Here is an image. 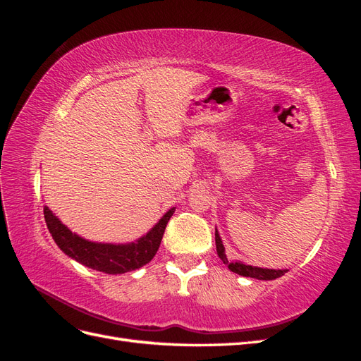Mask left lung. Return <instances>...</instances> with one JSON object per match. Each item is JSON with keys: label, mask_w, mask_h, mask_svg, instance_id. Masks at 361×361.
Masks as SVG:
<instances>
[{"label": "left lung", "mask_w": 361, "mask_h": 361, "mask_svg": "<svg viewBox=\"0 0 361 361\" xmlns=\"http://www.w3.org/2000/svg\"><path fill=\"white\" fill-rule=\"evenodd\" d=\"M215 245H216V253L223 260V264H226L232 272H236L239 276L244 277H251V279H257V280H274L281 276H285L286 269H265V268H257V267H251L245 265L243 262H228L227 256L224 253V245L221 243V238L215 231Z\"/></svg>", "instance_id": "1"}]
</instances>
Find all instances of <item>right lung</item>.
Returning <instances> with one entry per match:
<instances>
[{"label": "right lung", "mask_w": 361, "mask_h": 361, "mask_svg": "<svg viewBox=\"0 0 361 361\" xmlns=\"http://www.w3.org/2000/svg\"><path fill=\"white\" fill-rule=\"evenodd\" d=\"M174 209H170L164 215L152 231L140 238L137 243L130 244H97L72 233L69 228L61 224L59 218L54 215L48 206L43 207V215L52 235L54 241L69 257L92 269L106 272V274H123L149 264L154 259L159 244L166 232L167 223Z\"/></svg>", "instance_id": "right-lung-1"}]
</instances>
